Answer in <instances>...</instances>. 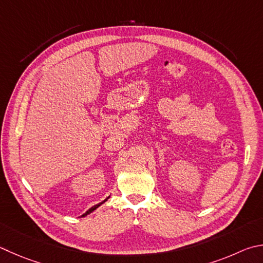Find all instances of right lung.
Segmentation results:
<instances>
[{
	"instance_id": "obj_1",
	"label": "right lung",
	"mask_w": 263,
	"mask_h": 263,
	"mask_svg": "<svg viewBox=\"0 0 263 263\" xmlns=\"http://www.w3.org/2000/svg\"><path fill=\"white\" fill-rule=\"evenodd\" d=\"M108 199H109V197H108V198H107V199H106V200H103V201H102V202H100V203H98V204H95V206H93V207H92V208H89V209H88V211H87V212H86V213H85V214H84V215H82V216H86V215H88V214H90V213H92V212H93V211H95V209H97V208H98V207H99V206H101V204H102V203H103V202H106V201H107V200H108Z\"/></svg>"
}]
</instances>
